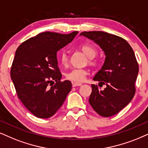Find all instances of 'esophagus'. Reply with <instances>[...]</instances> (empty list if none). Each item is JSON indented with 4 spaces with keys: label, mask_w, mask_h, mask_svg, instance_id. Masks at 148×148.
I'll return each instance as SVG.
<instances>
[{
    "label": "esophagus",
    "mask_w": 148,
    "mask_h": 148,
    "mask_svg": "<svg viewBox=\"0 0 148 148\" xmlns=\"http://www.w3.org/2000/svg\"><path fill=\"white\" fill-rule=\"evenodd\" d=\"M82 84L79 83H72V87H77V86H81Z\"/></svg>",
    "instance_id": "obj_1"
}]
</instances>
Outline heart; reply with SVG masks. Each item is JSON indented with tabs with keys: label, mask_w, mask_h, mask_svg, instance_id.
<instances>
[{
	"label": "heart",
	"mask_w": 148,
	"mask_h": 148,
	"mask_svg": "<svg viewBox=\"0 0 148 148\" xmlns=\"http://www.w3.org/2000/svg\"><path fill=\"white\" fill-rule=\"evenodd\" d=\"M80 49L82 52L89 57V64L94 66L96 65V61L94 60V58L97 55V50L94 46L91 44H85L80 46ZM59 61L63 66L66 67L69 63V57L68 54L65 52H62L59 55ZM88 74V72L85 69L74 68L69 71L65 74V77L70 81L74 83H81L85 80L86 76Z\"/></svg>",
	"instance_id": "obj_1"
}]
</instances>
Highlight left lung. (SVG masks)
<instances>
[{
	"label": "left lung",
	"instance_id": "left-lung-1",
	"mask_svg": "<svg viewBox=\"0 0 148 148\" xmlns=\"http://www.w3.org/2000/svg\"><path fill=\"white\" fill-rule=\"evenodd\" d=\"M80 35L94 41L106 55L103 66L93 80L106 87L100 90L98 85H91L89 102L99 115L111 117L128 105L135 93L139 65L134 52L124 39L117 35L103 31H85Z\"/></svg>",
	"mask_w": 148,
	"mask_h": 148
}]
</instances>
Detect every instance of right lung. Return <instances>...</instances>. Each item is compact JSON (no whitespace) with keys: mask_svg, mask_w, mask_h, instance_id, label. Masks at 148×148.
<instances>
[{"mask_svg":"<svg viewBox=\"0 0 148 148\" xmlns=\"http://www.w3.org/2000/svg\"><path fill=\"white\" fill-rule=\"evenodd\" d=\"M78 33L46 31L31 37L17 48L11 78L18 98L37 117H52L71 91V82L61 80L57 52L72 42Z\"/></svg>","mask_w":148,"mask_h":148,"instance_id":"1","label":"right lung"}]
</instances>
